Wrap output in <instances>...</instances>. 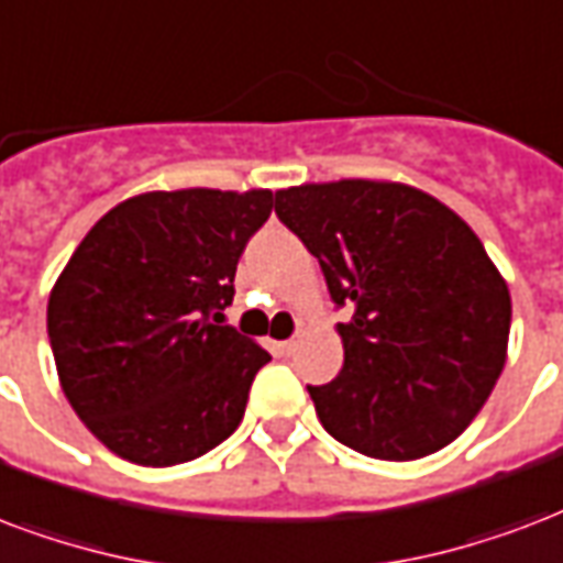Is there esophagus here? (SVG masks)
Masks as SVG:
<instances>
[{
    "label": "esophagus",
    "mask_w": 563,
    "mask_h": 563,
    "mask_svg": "<svg viewBox=\"0 0 563 563\" xmlns=\"http://www.w3.org/2000/svg\"><path fill=\"white\" fill-rule=\"evenodd\" d=\"M299 338H302V335H294V338H287V341H278V353H282V356H290V353H297Z\"/></svg>",
    "instance_id": "esophagus-1"
}]
</instances>
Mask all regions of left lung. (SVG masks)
<instances>
[{"label": "left lung", "instance_id": "1", "mask_svg": "<svg viewBox=\"0 0 563 563\" xmlns=\"http://www.w3.org/2000/svg\"><path fill=\"white\" fill-rule=\"evenodd\" d=\"M276 213L320 261L344 367L308 386L329 437L377 460L445 448L487 404L507 358L510 290L439 198L346 177L276 192Z\"/></svg>", "mask_w": 563, "mask_h": 563}]
</instances>
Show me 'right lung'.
I'll use <instances>...</instances> for the list:
<instances>
[{
	"label": "right lung",
	"instance_id": "add662e5",
	"mask_svg": "<svg viewBox=\"0 0 563 563\" xmlns=\"http://www.w3.org/2000/svg\"><path fill=\"white\" fill-rule=\"evenodd\" d=\"M269 189L142 192L76 246L46 306L58 383L121 460L177 466L225 442L269 353L225 327Z\"/></svg>",
	"mask_w": 563,
	"mask_h": 563
}]
</instances>
